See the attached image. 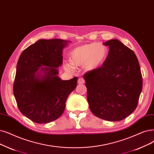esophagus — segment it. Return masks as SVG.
Wrapping results in <instances>:
<instances>
[{"label": "esophagus", "instance_id": "esophagus-1", "mask_svg": "<svg viewBox=\"0 0 154 154\" xmlns=\"http://www.w3.org/2000/svg\"><path fill=\"white\" fill-rule=\"evenodd\" d=\"M85 83V80L83 78H79L78 79V84H83Z\"/></svg>", "mask_w": 154, "mask_h": 154}]
</instances>
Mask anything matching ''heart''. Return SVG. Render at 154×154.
<instances>
[{
	"instance_id": "1",
	"label": "heart",
	"mask_w": 154,
	"mask_h": 154,
	"mask_svg": "<svg viewBox=\"0 0 154 154\" xmlns=\"http://www.w3.org/2000/svg\"><path fill=\"white\" fill-rule=\"evenodd\" d=\"M107 56L108 49L103 45L97 43L86 44L79 46L71 51V62L65 63V68L68 70H73L74 65H84L86 70H94L105 62Z\"/></svg>"
}]
</instances>
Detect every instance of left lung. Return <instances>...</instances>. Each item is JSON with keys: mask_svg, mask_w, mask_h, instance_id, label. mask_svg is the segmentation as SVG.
I'll use <instances>...</instances> for the list:
<instances>
[{"mask_svg": "<svg viewBox=\"0 0 154 154\" xmlns=\"http://www.w3.org/2000/svg\"><path fill=\"white\" fill-rule=\"evenodd\" d=\"M109 50L102 66L84 75L91 112L110 122L135 110L142 90V76L135 53L116 39L103 43Z\"/></svg>", "mask_w": 154, "mask_h": 154, "instance_id": "left-lung-1", "label": "left lung"}]
</instances>
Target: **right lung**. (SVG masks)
Returning a JSON list of instances; mask_svg holds the SVG:
<instances>
[{
    "label": "right lung",
    "mask_w": 154,
    "mask_h": 154,
    "mask_svg": "<svg viewBox=\"0 0 154 154\" xmlns=\"http://www.w3.org/2000/svg\"><path fill=\"white\" fill-rule=\"evenodd\" d=\"M68 42L39 39L25 49L18 60L14 95L19 111L36 123H47L60 116L66 99L77 86V77L62 81L57 75Z\"/></svg>",
    "instance_id": "obj_1"
}]
</instances>
